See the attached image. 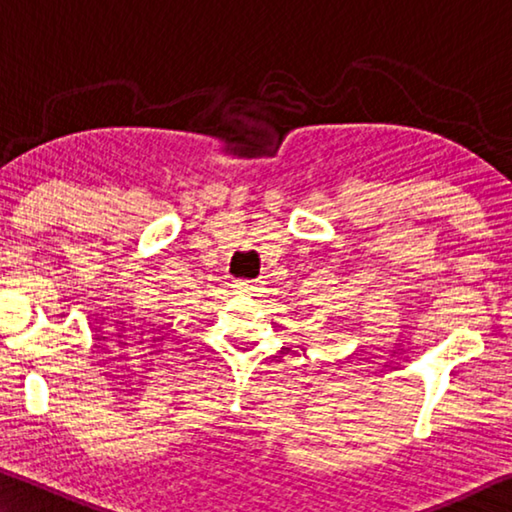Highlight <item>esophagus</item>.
<instances>
[{
	"label": "esophagus",
	"instance_id": "esophagus-1",
	"mask_svg": "<svg viewBox=\"0 0 512 512\" xmlns=\"http://www.w3.org/2000/svg\"><path fill=\"white\" fill-rule=\"evenodd\" d=\"M235 287L241 291V293H246V296H257V289H259V282L255 280V282H246V280H241V282H237Z\"/></svg>",
	"mask_w": 512,
	"mask_h": 512
}]
</instances>
